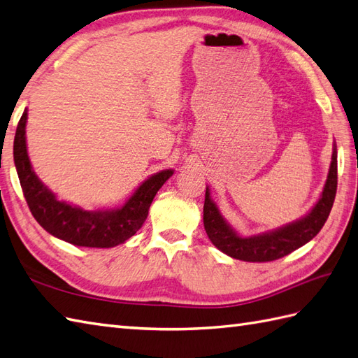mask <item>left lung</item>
<instances>
[{
	"mask_svg": "<svg viewBox=\"0 0 358 358\" xmlns=\"http://www.w3.org/2000/svg\"><path fill=\"white\" fill-rule=\"evenodd\" d=\"M336 190L337 148L334 143L325 187H323L319 201L315 203L310 213L305 215L303 218L289 222L279 229L265 231V234L261 235L241 236L226 221V218L222 217L217 203L210 196L209 187H206L203 210L206 234L218 250L229 255L230 257H235V259L247 262H268L279 259V257H284L297 250L299 247L310 243L319 234L323 224L327 222L329 217L332 204H334Z\"/></svg>",
	"mask_w": 358,
	"mask_h": 358,
	"instance_id": "obj_1",
	"label": "left lung"
}]
</instances>
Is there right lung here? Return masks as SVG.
Masks as SVG:
<instances>
[{"instance_id":"1","label":"right lung","mask_w":358,"mask_h":358,"mask_svg":"<svg viewBox=\"0 0 358 358\" xmlns=\"http://www.w3.org/2000/svg\"><path fill=\"white\" fill-rule=\"evenodd\" d=\"M27 108L24 110L13 141V160L24 198L33 217L50 235L78 247L110 248L123 244L146 221L155 194L172 177L173 171L154 173L137 187L127 203L117 209L84 210L78 206L59 201L31 168L26 145Z\"/></svg>"}]
</instances>
